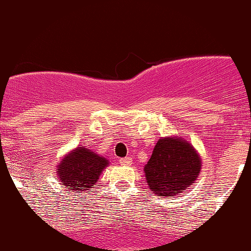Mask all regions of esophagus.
I'll return each mask as SVG.
<instances>
[{
	"label": "esophagus",
	"mask_w": 251,
	"mask_h": 251,
	"mask_svg": "<svg viewBox=\"0 0 251 251\" xmlns=\"http://www.w3.org/2000/svg\"><path fill=\"white\" fill-rule=\"evenodd\" d=\"M120 164L123 165H131L132 164V158L131 157H125V158H120Z\"/></svg>",
	"instance_id": "34e87169"
}]
</instances>
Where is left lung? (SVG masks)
<instances>
[{"mask_svg":"<svg viewBox=\"0 0 251 251\" xmlns=\"http://www.w3.org/2000/svg\"><path fill=\"white\" fill-rule=\"evenodd\" d=\"M201 158L189 142L174 138L158 140L144 168L148 185L153 194L175 197L197 179Z\"/></svg>","mask_w":251,"mask_h":251,"instance_id":"left-lung-1","label":"left lung"}]
</instances>
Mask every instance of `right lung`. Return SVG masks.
<instances>
[{
  "label": "right lung",
  "mask_w": 251,
  "mask_h": 251,
  "mask_svg": "<svg viewBox=\"0 0 251 251\" xmlns=\"http://www.w3.org/2000/svg\"><path fill=\"white\" fill-rule=\"evenodd\" d=\"M108 160L86 148H77L66 155L57 169L60 180L73 191H88L99 179Z\"/></svg>",
  "instance_id": "right-lung-1"
}]
</instances>
